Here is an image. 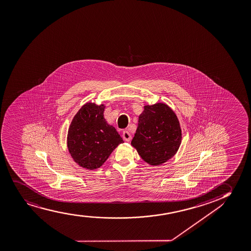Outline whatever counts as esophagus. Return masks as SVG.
Listing matches in <instances>:
<instances>
[{
	"mask_svg": "<svg viewBox=\"0 0 251 251\" xmlns=\"http://www.w3.org/2000/svg\"><path fill=\"white\" fill-rule=\"evenodd\" d=\"M123 139H124L125 141H129L130 139H131V134H130L127 131H124V133H123Z\"/></svg>",
	"mask_w": 251,
	"mask_h": 251,
	"instance_id": "obj_1",
	"label": "esophagus"
}]
</instances>
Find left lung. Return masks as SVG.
Returning <instances> with one entry per match:
<instances>
[{"mask_svg":"<svg viewBox=\"0 0 251 251\" xmlns=\"http://www.w3.org/2000/svg\"><path fill=\"white\" fill-rule=\"evenodd\" d=\"M181 139L179 122L174 111L157 103L145 106L131 144L144 161L158 166L176 154Z\"/></svg>","mask_w":251,"mask_h":251,"instance_id":"1","label":"left lung"}]
</instances>
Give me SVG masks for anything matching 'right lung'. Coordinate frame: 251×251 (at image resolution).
I'll list each match as a JSON object with an SVG mask.
<instances>
[{"mask_svg": "<svg viewBox=\"0 0 251 251\" xmlns=\"http://www.w3.org/2000/svg\"><path fill=\"white\" fill-rule=\"evenodd\" d=\"M104 105L87 103L75 115L68 133L72 157L80 167L96 169L104 164L119 144L124 143L114 127L104 118Z\"/></svg>", "mask_w": 251, "mask_h": 251, "instance_id": "right-lung-1", "label": "right lung"}]
</instances>
